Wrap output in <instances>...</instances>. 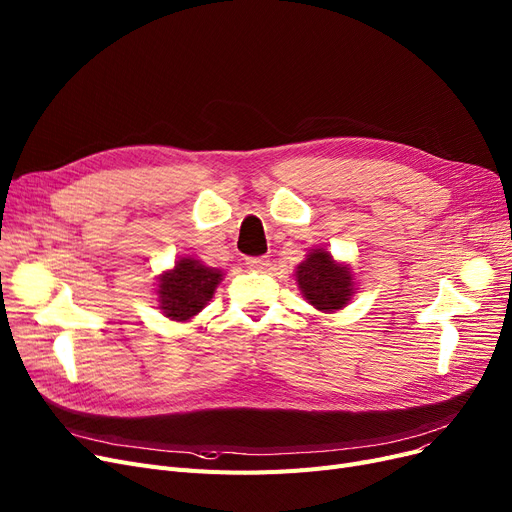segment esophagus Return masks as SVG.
I'll return each instance as SVG.
<instances>
[{
  "label": "esophagus",
  "instance_id": "esophagus-1",
  "mask_svg": "<svg viewBox=\"0 0 512 512\" xmlns=\"http://www.w3.org/2000/svg\"><path fill=\"white\" fill-rule=\"evenodd\" d=\"M247 268L251 270H265V265H268V257H247Z\"/></svg>",
  "mask_w": 512,
  "mask_h": 512
}]
</instances>
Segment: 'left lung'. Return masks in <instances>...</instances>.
Returning a JSON list of instances; mask_svg holds the SVG:
<instances>
[{
  "instance_id": "left-lung-1",
  "label": "left lung",
  "mask_w": 512,
  "mask_h": 512,
  "mask_svg": "<svg viewBox=\"0 0 512 512\" xmlns=\"http://www.w3.org/2000/svg\"><path fill=\"white\" fill-rule=\"evenodd\" d=\"M297 282L305 299L324 311L341 309L351 297V276L345 265L332 261V257L318 249L309 253L299 265Z\"/></svg>"
}]
</instances>
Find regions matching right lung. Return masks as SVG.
<instances>
[{"instance_id":"right-lung-1","label":"right lung","mask_w":512,"mask_h":512,"mask_svg":"<svg viewBox=\"0 0 512 512\" xmlns=\"http://www.w3.org/2000/svg\"><path fill=\"white\" fill-rule=\"evenodd\" d=\"M221 272L205 268L196 259H180L175 268L161 276V309L171 320H190L213 297Z\"/></svg>"}]
</instances>
